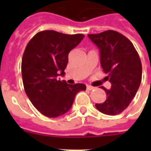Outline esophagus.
<instances>
[{
	"instance_id": "esophagus-1",
	"label": "esophagus",
	"mask_w": 151,
	"mask_h": 151,
	"mask_svg": "<svg viewBox=\"0 0 151 151\" xmlns=\"http://www.w3.org/2000/svg\"><path fill=\"white\" fill-rule=\"evenodd\" d=\"M86 89H87L88 91H92V90H94V89H95V87H94V86H92L87 85L86 86Z\"/></svg>"
}]
</instances>
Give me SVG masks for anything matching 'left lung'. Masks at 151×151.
Instances as JSON below:
<instances>
[{
	"label": "left lung",
	"instance_id": "obj_1",
	"mask_svg": "<svg viewBox=\"0 0 151 151\" xmlns=\"http://www.w3.org/2000/svg\"><path fill=\"white\" fill-rule=\"evenodd\" d=\"M98 47L100 64L111 89L104 88L107 99L95 107L102 113L115 116L121 113L136 95L142 81V62L133 44L123 35L115 31L88 35Z\"/></svg>",
	"mask_w": 151,
	"mask_h": 151
}]
</instances>
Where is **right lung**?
I'll use <instances>...</instances> for the list:
<instances>
[{
	"label": "right lung",
	"instance_id": "1",
	"mask_svg": "<svg viewBox=\"0 0 151 151\" xmlns=\"http://www.w3.org/2000/svg\"><path fill=\"white\" fill-rule=\"evenodd\" d=\"M84 36L43 31L26 47L22 60L25 92L35 108L46 116L55 118L66 113L72 107L76 94L86 91L84 84L69 85L57 79L65 73L69 52Z\"/></svg>",
	"mask_w": 151,
	"mask_h": 151
}]
</instances>
